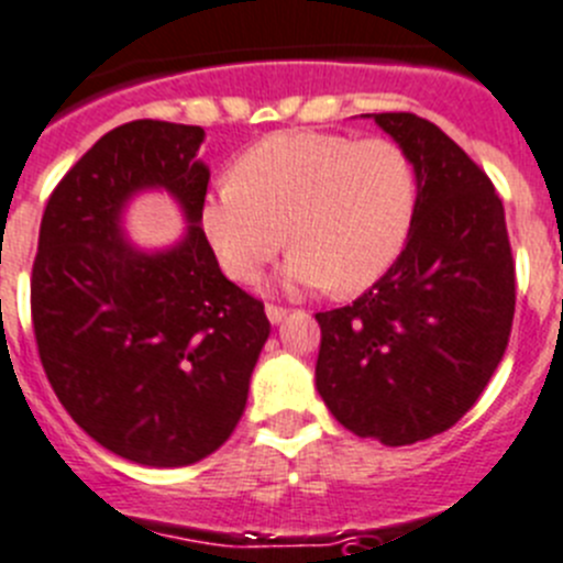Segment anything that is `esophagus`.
Returning <instances> with one entry per match:
<instances>
[{
  "label": "esophagus",
  "mask_w": 563,
  "mask_h": 563,
  "mask_svg": "<svg viewBox=\"0 0 563 563\" xmlns=\"http://www.w3.org/2000/svg\"><path fill=\"white\" fill-rule=\"evenodd\" d=\"M286 308H277V306H266V317H269L272 324H280L286 319Z\"/></svg>",
  "instance_id": "esophagus-1"
}]
</instances>
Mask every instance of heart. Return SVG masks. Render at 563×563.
Returning a JSON list of instances; mask_svg holds the SVG:
<instances>
[{"label":"heart","mask_w":563,"mask_h":563,"mask_svg":"<svg viewBox=\"0 0 563 563\" xmlns=\"http://www.w3.org/2000/svg\"><path fill=\"white\" fill-rule=\"evenodd\" d=\"M413 210L417 177L394 141L288 130L235 157L230 186L199 205V228L230 280H255L286 241L288 286L353 294L400 257Z\"/></svg>","instance_id":"b5f03b06"}]
</instances>
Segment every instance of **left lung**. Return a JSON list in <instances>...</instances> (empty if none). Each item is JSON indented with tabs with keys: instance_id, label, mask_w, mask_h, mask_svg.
<instances>
[{
	"instance_id": "1",
	"label": "left lung",
	"mask_w": 563,
	"mask_h": 563,
	"mask_svg": "<svg viewBox=\"0 0 563 563\" xmlns=\"http://www.w3.org/2000/svg\"><path fill=\"white\" fill-rule=\"evenodd\" d=\"M417 177L411 233L353 306L317 313V391L346 430L402 448L453 428L508 346L514 257L506 210L477 163L413 113H364Z\"/></svg>"
}]
</instances>
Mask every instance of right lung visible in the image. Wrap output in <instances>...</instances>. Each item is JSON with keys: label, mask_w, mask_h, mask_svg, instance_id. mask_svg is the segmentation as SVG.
<instances>
[{"label": "right lung", "mask_w": 563, "mask_h": 563, "mask_svg": "<svg viewBox=\"0 0 563 563\" xmlns=\"http://www.w3.org/2000/svg\"><path fill=\"white\" fill-rule=\"evenodd\" d=\"M202 141V128L152 119L102 135L46 202L30 283L41 364L68 417L157 470L197 464L230 439L272 330L199 228ZM146 190L169 192L187 222L161 251L123 230Z\"/></svg>", "instance_id": "add662e5"}]
</instances>
